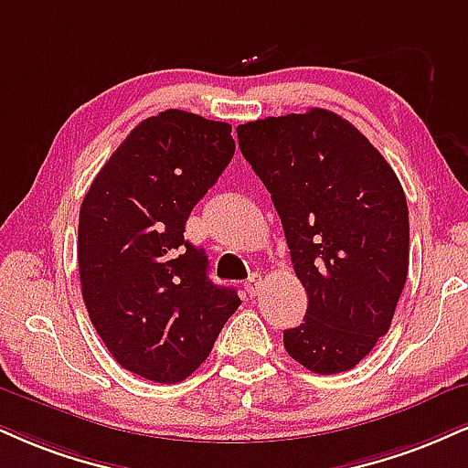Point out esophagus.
Returning a JSON list of instances; mask_svg holds the SVG:
<instances>
[{
    "mask_svg": "<svg viewBox=\"0 0 468 468\" xmlns=\"http://www.w3.org/2000/svg\"><path fill=\"white\" fill-rule=\"evenodd\" d=\"M259 288H261V274H252V277L246 281V292H249V296H257L259 294Z\"/></svg>",
    "mask_w": 468,
    "mask_h": 468,
    "instance_id": "1",
    "label": "esophagus"
}]
</instances>
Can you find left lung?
<instances>
[{
  "instance_id": "left-lung-1",
  "label": "left lung",
  "mask_w": 468,
  "mask_h": 468,
  "mask_svg": "<svg viewBox=\"0 0 468 468\" xmlns=\"http://www.w3.org/2000/svg\"><path fill=\"white\" fill-rule=\"evenodd\" d=\"M307 292L283 331L290 357L318 375L351 370L390 329L408 277V202L395 170L351 122L326 109L238 126Z\"/></svg>"
}]
</instances>
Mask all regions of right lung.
Returning a JSON list of instances; mask_svg holds the SVG:
<instances>
[{
	"instance_id": "add662e5",
	"label": "right lung",
	"mask_w": 468,
	"mask_h": 468,
	"mask_svg": "<svg viewBox=\"0 0 468 468\" xmlns=\"http://www.w3.org/2000/svg\"><path fill=\"white\" fill-rule=\"evenodd\" d=\"M233 152L230 123L163 111L123 139L82 200L84 305L115 362L144 379H187L241 303L183 235Z\"/></svg>"
}]
</instances>
